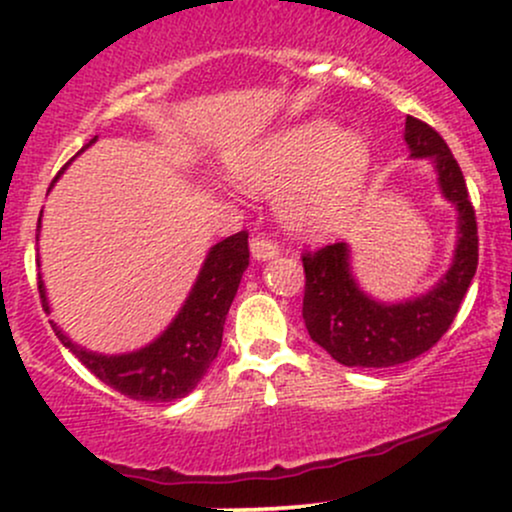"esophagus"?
Masks as SVG:
<instances>
[{"instance_id":"34e87169","label":"esophagus","mask_w":512,"mask_h":512,"mask_svg":"<svg viewBox=\"0 0 512 512\" xmlns=\"http://www.w3.org/2000/svg\"><path fill=\"white\" fill-rule=\"evenodd\" d=\"M250 252H252V260L267 262V260H274V257L279 255V245L272 243V240L257 236L250 240Z\"/></svg>"}]
</instances>
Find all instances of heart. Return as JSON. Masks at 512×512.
I'll return each instance as SVG.
<instances>
[{
    "mask_svg": "<svg viewBox=\"0 0 512 512\" xmlns=\"http://www.w3.org/2000/svg\"><path fill=\"white\" fill-rule=\"evenodd\" d=\"M373 170V146L358 129L325 117L293 122L231 161L250 195H276L281 226L301 240H330L351 226Z\"/></svg>",
    "mask_w": 512,
    "mask_h": 512,
    "instance_id": "obj_1",
    "label": "heart"
}]
</instances>
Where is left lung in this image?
I'll return each instance as SVG.
<instances>
[{"instance_id": "1", "label": "left lung", "mask_w": 512, "mask_h": 512, "mask_svg": "<svg viewBox=\"0 0 512 512\" xmlns=\"http://www.w3.org/2000/svg\"><path fill=\"white\" fill-rule=\"evenodd\" d=\"M404 142L409 158H428L433 163L440 195L457 211L455 250L450 267L431 289L402 301H380L363 291L346 243L327 245L303 257L305 330L342 366L390 368L424 354L448 332L477 274V219L448 144L416 117L404 122Z\"/></svg>"}]
</instances>
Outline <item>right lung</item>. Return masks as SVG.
<instances>
[{
  "mask_svg": "<svg viewBox=\"0 0 512 512\" xmlns=\"http://www.w3.org/2000/svg\"><path fill=\"white\" fill-rule=\"evenodd\" d=\"M93 137L84 149L96 144ZM79 151V154H81ZM76 154V156H79ZM43 211L38 219V238ZM250 264L248 233L240 231L228 236L221 243L211 245L199 269L195 284L187 293L185 303L175 313L168 327L151 339L149 344L139 346L125 354H101L86 346L72 342L57 322L50 320L60 342L79 358L84 366L110 385L113 390L142 402H175V399L190 395L207 375L214 358L219 356L223 322L228 308L236 298L240 279ZM40 267V255H38ZM38 289L43 298V308L50 313L48 289H45L43 274L38 272Z\"/></svg>",
  "mask_w": 512,
  "mask_h": 512,
  "instance_id": "1",
  "label": "right lung"
}]
</instances>
